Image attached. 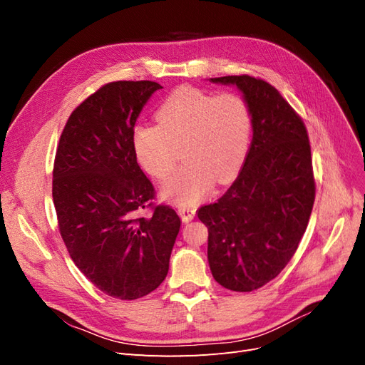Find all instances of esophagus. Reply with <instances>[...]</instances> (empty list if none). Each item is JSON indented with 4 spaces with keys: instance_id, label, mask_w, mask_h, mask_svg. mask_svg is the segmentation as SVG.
I'll use <instances>...</instances> for the list:
<instances>
[{
    "instance_id": "1",
    "label": "esophagus",
    "mask_w": 365,
    "mask_h": 365,
    "mask_svg": "<svg viewBox=\"0 0 365 365\" xmlns=\"http://www.w3.org/2000/svg\"><path fill=\"white\" fill-rule=\"evenodd\" d=\"M178 213L181 216V219L184 220V222H189V220H192L196 215V210L195 208H190V207H180L178 208Z\"/></svg>"
}]
</instances>
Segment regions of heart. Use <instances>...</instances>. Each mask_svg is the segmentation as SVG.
Wrapping results in <instances>:
<instances>
[{
	"instance_id": "1",
	"label": "heart",
	"mask_w": 365,
	"mask_h": 365,
	"mask_svg": "<svg viewBox=\"0 0 365 365\" xmlns=\"http://www.w3.org/2000/svg\"><path fill=\"white\" fill-rule=\"evenodd\" d=\"M157 126L134 130V150L148 173L163 180L178 163L161 193L181 207H192L219 182L233 178L245 160L251 137V113L236 93L213 94L184 86L170 94L157 113Z\"/></svg>"
}]
</instances>
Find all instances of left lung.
Instances as JSON below:
<instances>
[{
	"instance_id": "1",
	"label": "left lung",
	"mask_w": 365,
	"mask_h": 365,
	"mask_svg": "<svg viewBox=\"0 0 365 365\" xmlns=\"http://www.w3.org/2000/svg\"><path fill=\"white\" fill-rule=\"evenodd\" d=\"M233 85L251 113L252 140L240 173L224 196L197 210L208 228L215 280L236 292L262 288L288 264L315 200L311 145L302 118L268 82L213 77Z\"/></svg>"
}]
</instances>
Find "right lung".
<instances>
[{
	"label": "right lung",
	"instance_id": "add662e5",
	"mask_svg": "<svg viewBox=\"0 0 365 365\" xmlns=\"http://www.w3.org/2000/svg\"><path fill=\"white\" fill-rule=\"evenodd\" d=\"M161 85L111 82L70 115L53 169V202L76 267L96 288L120 300L155 291L169 271L181 219L169 205L148 217L153 185L140 169L134 126Z\"/></svg>",
	"mask_w": 365,
	"mask_h": 365
}]
</instances>
